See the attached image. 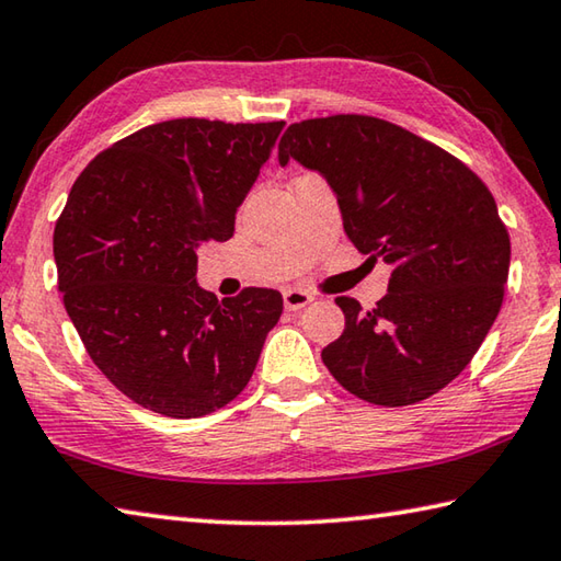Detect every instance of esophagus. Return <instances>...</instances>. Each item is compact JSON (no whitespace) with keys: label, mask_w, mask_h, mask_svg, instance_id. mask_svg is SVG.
<instances>
[{"label":"esophagus","mask_w":561,"mask_h":561,"mask_svg":"<svg viewBox=\"0 0 561 561\" xmlns=\"http://www.w3.org/2000/svg\"><path fill=\"white\" fill-rule=\"evenodd\" d=\"M312 300H316V298H312L310 293L300 290V288H288V290H283V306H286V310H290V312L302 310L306 306H310Z\"/></svg>","instance_id":"esophagus-1"}]
</instances>
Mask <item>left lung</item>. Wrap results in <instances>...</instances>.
<instances>
[{
	"label": "left lung",
	"mask_w": 561,
	"mask_h": 561,
	"mask_svg": "<svg viewBox=\"0 0 561 561\" xmlns=\"http://www.w3.org/2000/svg\"><path fill=\"white\" fill-rule=\"evenodd\" d=\"M298 160L337 194L350 241L391 265L362 310L340 296L345 332L322 362L350 394L409 407L468 367L503 306L510 236L483 180L438 145L371 115L293 123L278 162Z\"/></svg>",
	"instance_id": "1"
}]
</instances>
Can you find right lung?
Here are the masks:
<instances>
[{"label":"right lung","mask_w":561,"mask_h":561,"mask_svg":"<svg viewBox=\"0 0 561 561\" xmlns=\"http://www.w3.org/2000/svg\"><path fill=\"white\" fill-rule=\"evenodd\" d=\"M283 125H147L71 186L54 229L58 290L95 367L142 409L206 416L249 385L283 296L216 300L196 283V249L231 239Z\"/></svg>","instance_id":"1"}]
</instances>
